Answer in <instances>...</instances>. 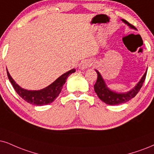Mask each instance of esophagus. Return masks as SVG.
I'll use <instances>...</instances> for the list:
<instances>
[{"mask_svg": "<svg viewBox=\"0 0 154 154\" xmlns=\"http://www.w3.org/2000/svg\"><path fill=\"white\" fill-rule=\"evenodd\" d=\"M89 64H86V63H83V64H82L81 65V69H86V68H87L88 67H89Z\"/></svg>", "mask_w": 154, "mask_h": 154, "instance_id": "1", "label": "esophagus"}]
</instances>
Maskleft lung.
Listing matches in <instances>:
<instances>
[{"label":"left lung","instance_id":"1","mask_svg":"<svg viewBox=\"0 0 154 154\" xmlns=\"http://www.w3.org/2000/svg\"><path fill=\"white\" fill-rule=\"evenodd\" d=\"M124 23L127 24L128 26L132 29H136L135 27L131 24H130L129 22H127L126 20L122 19ZM97 74V79L96 83L94 85V91L97 93V96L100 99L102 102L106 103V104L109 105H118L121 104H124L129 102L130 100L134 98L137 93L139 92L140 89H141L142 85H143V82H144L146 79V76L147 69L140 79V81L137 83V85L134 87L131 90L127 91L125 93H119L116 92L115 91H112L108 88L107 85H106L104 79L102 78L101 74L99 72L97 69H95Z\"/></svg>","mask_w":154,"mask_h":154}]
</instances>
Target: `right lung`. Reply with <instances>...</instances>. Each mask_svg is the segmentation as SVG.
Returning a JSON list of instances; mask_svg holds the SVG:
<instances>
[{
	"instance_id": "right-lung-1",
	"label": "right lung",
	"mask_w": 154,
	"mask_h": 154,
	"mask_svg": "<svg viewBox=\"0 0 154 154\" xmlns=\"http://www.w3.org/2000/svg\"><path fill=\"white\" fill-rule=\"evenodd\" d=\"M6 70L9 80L12 84L13 88L17 93V94L25 102L30 103L31 104L37 105V106L50 104L54 100H56L58 95L61 92L63 85L67 81V77L76 71L75 69H72L64 73L63 75L60 76L55 81L53 82L51 85H50L45 88L40 89V90H28V89H25L19 86L10 75L7 69Z\"/></svg>"
}]
</instances>
